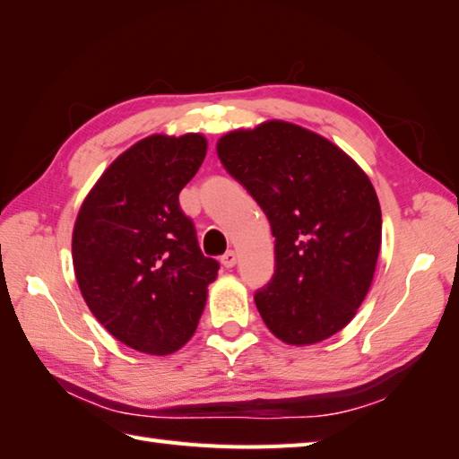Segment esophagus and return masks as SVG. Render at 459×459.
<instances>
[{"label": "esophagus", "instance_id": "obj_1", "mask_svg": "<svg viewBox=\"0 0 459 459\" xmlns=\"http://www.w3.org/2000/svg\"><path fill=\"white\" fill-rule=\"evenodd\" d=\"M236 263H238V253L236 251H228V253H223V255H221V264L226 269L236 267Z\"/></svg>", "mask_w": 459, "mask_h": 459}]
</instances>
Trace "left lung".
I'll return each mask as SVG.
<instances>
[{"mask_svg": "<svg viewBox=\"0 0 459 459\" xmlns=\"http://www.w3.org/2000/svg\"><path fill=\"white\" fill-rule=\"evenodd\" d=\"M216 151L271 223L274 274L255 292L263 322L289 345L328 340L353 320L379 257L369 177L332 141L281 119L230 131Z\"/></svg>", "mask_w": 459, "mask_h": 459, "instance_id": "1", "label": "left lung"}]
</instances>
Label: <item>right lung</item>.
<instances>
[{
    "instance_id": "add662e5",
    "label": "right lung",
    "mask_w": 459,
    "mask_h": 459,
    "mask_svg": "<svg viewBox=\"0 0 459 459\" xmlns=\"http://www.w3.org/2000/svg\"><path fill=\"white\" fill-rule=\"evenodd\" d=\"M208 151L200 134L149 135L111 162L73 231L80 292L131 350L169 355L196 332L220 264L204 257L178 195Z\"/></svg>"
}]
</instances>
